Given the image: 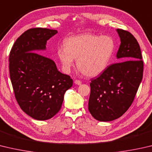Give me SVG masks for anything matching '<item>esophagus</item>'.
Instances as JSON below:
<instances>
[{"instance_id":"34e87169","label":"esophagus","mask_w":152,"mask_h":152,"mask_svg":"<svg viewBox=\"0 0 152 152\" xmlns=\"http://www.w3.org/2000/svg\"><path fill=\"white\" fill-rule=\"evenodd\" d=\"M74 83H75L77 85H81L82 82L80 80H76L74 81Z\"/></svg>"}]
</instances>
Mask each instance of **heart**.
Segmentation results:
<instances>
[{"instance_id":"heart-1","label":"heart","mask_w":152,"mask_h":152,"mask_svg":"<svg viewBox=\"0 0 152 152\" xmlns=\"http://www.w3.org/2000/svg\"><path fill=\"white\" fill-rule=\"evenodd\" d=\"M115 48V42L109 36L93 33L72 36L66 39L64 47L57 50V56L63 69L69 72L74 59L80 72L88 77H94L106 70Z\"/></svg>"}]
</instances>
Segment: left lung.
Returning a JSON list of instances; mask_svg holds the SVG:
<instances>
[{"mask_svg": "<svg viewBox=\"0 0 152 152\" xmlns=\"http://www.w3.org/2000/svg\"><path fill=\"white\" fill-rule=\"evenodd\" d=\"M121 44L116 57L120 62L92 79L88 110L96 120L117 119L130 107L143 78V62L138 42L130 32L117 29Z\"/></svg>", "mask_w": 152, "mask_h": 152, "instance_id": "1", "label": "left lung"}]
</instances>
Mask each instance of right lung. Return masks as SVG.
I'll use <instances>...</instances> for the list:
<instances>
[{"label": "right lung", "instance_id": "obj_1", "mask_svg": "<svg viewBox=\"0 0 152 152\" xmlns=\"http://www.w3.org/2000/svg\"><path fill=\"white\" fill-rule=\"evenodd\" d=\"M56 30H27L14 44L9 55V71L16 100L34 119L48 120L61 108L66 91L72 79L60 72L53 60L37 53L46 49ZM36 52L35 53V52Z\"/></svg>", "mask_w": 152, "mask_h": 152}]
</instances>
